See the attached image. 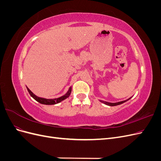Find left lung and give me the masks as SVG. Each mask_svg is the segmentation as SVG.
Returning <instances> with one entry per match:
<instances>
[{
	"label": "left lung",
	"instance_id": "obj_1",
	"mask_svg": "<svg viewBox=\"0 0 161 161\" xmlns=\"http://www.w3.org/2000/svg\"><path fill=\"white\" fill-rule=\"evenodd\" d=\"M131 99V97H130V98H129L128 99H127V100L122 101H120V102H118V103H109V102H106V101H101V102H102V103H103L104 104L107 105H109V106H115V105H120V104H122V103H125V101H128V100H129V99Z\"/></svg>",
	"mask_w": 161,
	"mask_h": 161
}]
</instances>
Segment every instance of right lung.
Listing matches in <instances>:
<instances>
[{
  "mask_svg": "<svg viewBox=\"0 0 161 161\" xmlns=\"http://www.w3.org/2000/svg\"><path fill=\"white\" fill-rule=\"evenodd\" d=\"M27 91L29 92V93L30 94V95L33 97L34 99L36 100L37 102H39V103H40L42 104H44V105H54V104L60 103V102H61L63 100L66 99V98H68V97L70 96V95L71 93V91H72V88H71V87H70L69 90L68 91V92H66V93L64 95H63V96L59 97V98L48 99L42 98V97H39L36 96V95H34L33 92L27 88Z\"/></svg>",
  "mask_w": 161,
  "mask_h": 161,
  "instance_id": "1",
  "label": "right lung"
}]
</instances>
